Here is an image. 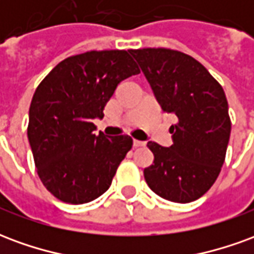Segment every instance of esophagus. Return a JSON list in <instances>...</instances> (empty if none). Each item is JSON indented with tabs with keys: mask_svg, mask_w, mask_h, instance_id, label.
<instances>
[{
	"mask_svg": "<svg viewBox=\"0 0 254 254\" xmlns=\"http://www.w3.org/2000/svg\"><path fill=\"white\" fill-rule=\"evenodd\" d=\"M145 145V141H140V140H133V147L137 148V147H144Z\"/></svg>",
	"mask_w": 254,
	"mask_h": 254,
	"instance_id": "obj_1",
	"label": "esophagus"
}]
</instances>
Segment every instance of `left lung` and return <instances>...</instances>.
<instances>
[{
	"instance_id": "left-lung-1",
	"label": "left lung",
	"mask_w": 254,
	"mask_h": 254,
	"mask_svg": "<svg viewBox=\"0 0 254 254\" xmlns=\"http://www.w3.org/2000/svg\"><path fill=\"white\" fill-rule=\"evenodd\" d=\"M165 113L176 114L173 144L148 141L154 163L144 178L158 196L173 202L194 201L216 181L224 163L231 121L222 85L201 64L170 49L129 50Z\"/></svg>"
}]
</instances>
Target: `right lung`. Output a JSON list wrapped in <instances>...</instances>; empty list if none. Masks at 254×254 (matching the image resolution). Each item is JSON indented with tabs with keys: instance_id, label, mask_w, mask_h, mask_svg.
<instances>
[{
	"instance_id": "1",
	"label": "right lung",
	"mask_w": 254,
	"mask_h": 254,
	"mask_svg": "<svg viewBox=\"0 0 254 254\" xmlns=\"http://www.w3.org/2000/svg\"><path fill=\"white\" fill-rule=\"evenodd\" d=\"M138 73L129 52H87L61 61L38 85L27 134L38 176L58 200L84 204L110 188L133 141L96 136L92 120L103 118L117 85Z\"/></svg>"
}]
</instances>
